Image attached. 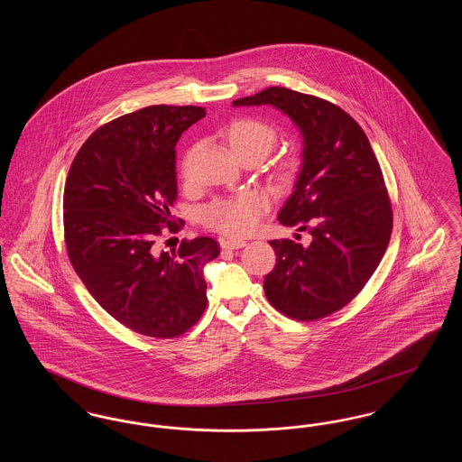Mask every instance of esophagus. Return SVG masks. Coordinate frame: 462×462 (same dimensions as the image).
<instances>
[{
	"mask_svg": "<svg viewBox=\"0 0 462 462\" xmlns=\"http://www.w3.org/2000/svg\"><path fill=\"white\" fill-rule=\"evenodd\" d=\"M245 245V241L241 239H226V241H221V247L223 249H241Z\"/></svg>",
	"mask_w": 462,
	"mask_h": 462,
	"instance_id": "esophagus-1",
	"label": "esophagus"
}]
</instances>
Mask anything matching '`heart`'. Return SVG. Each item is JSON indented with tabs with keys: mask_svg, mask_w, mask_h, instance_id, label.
Returning <instances> with one entry per match:
<instances>
[{
	"mask_svg": "<svg viewBox=\"0 0 462 462\" xmlns=\"http://www.w3.org/2000/svg\"><path fill=\"white\" fill-rule=\"evenodd\" d=\"M226 140L236 154L253 149L266 154L275 142V130L260 119L241 117L228 125ZM291 168L292 162H287L286 173ZM266 208L268 200L263 194L244 192L209 204L204 209V223L226 236H245L256 228Z\"/></svg>",
	"mask_w": 462,
	"mask_h": 462,
	"instance_id": "heart-1",
	"label": "heart"
}]
</instances>
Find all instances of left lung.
<instances>
[{
    "label": "left lung",
    "mask_w": 462,
    "mask_h": 462,
    "mask_svg": "<svg viewBox=\"0 0 462 462\" xmlns=\"http://www.w3.org/2000/svg\"><path fill=\"white\" fill-rule=\"evenodd\" d=\"M232 106H272L301 133V166L277 218L311 241H270L277 263L264 294L296 320L330 315L367 284L392 237V204L369 138L345 110L292 89L272 87Z\"/></svg>",
    "instance_id": "8db88e82"
}]
</instances>
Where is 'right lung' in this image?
<instances>
[{
  "instance_id": "1",
  "label": "right lung",
  "mask_w": 462,
  "mask_h": 462,
  "mask_svg": "<svg viewBox=\"0 0 462 462\" xmlns=\"http://www.w3.org/2000/svg\"><path fill=\"white\" fill-rule=\"evenodd\" d=\"M206 116L192 106H151L89 136L67 175V254L89 294L116 320L151 337H175L204 311V266L218 242L196 237L171 254L155 249L161 223L171 232L176 142Z\"/></svg>"
}]
</instances>
